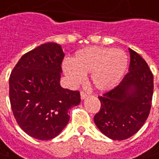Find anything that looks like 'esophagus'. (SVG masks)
<instances>
[{
  "mask_svg": "<svg viewBox=\"0 0 159 159\" xmlns=\"http://www.w3.org/2000/svg\"><path fill=\"white\" fill-rule=\"evenodd\" d=\"M80 95H81V98L82 99H84V98H86L88 97V94L86 92H84V91H83V90L80 92Z\"/></svg>",
  "mask_w": 159,
  "mask_h": 159,
  "instance_id": "1",
  "label": "esophagus"
}]
</instances>
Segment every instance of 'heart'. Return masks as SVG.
<instances>
[{"mask_svg":"<svg viewBox=\"0 0 159 159\" xmlns=\"http://www.w3.org/2000/svg\"><path fill=\"white\" fill-rule=\"evenodd\" d=\"M128 66V57L120 49L87 47L75 52L70 62L63 64L65 75L74 84L90 74V82L97 90H112L120 83Z\"/></svg>","mask_w":159,"mask_h":159,"instance_id":"obj_1","label":"heart"}]
</instances>
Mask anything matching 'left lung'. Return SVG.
Listing matches in <instances>:
<instances>
[{
    "mask_svg": "<svg viewBox=\"0 0 159 159\" xmlns=\"http://www.w3.org/2000/svg\"><path fill=\"white\" fill-rule=\"evenodd\" d=\"M129 73L112 90L98 97L101 107L94 122L112 140L128 139L137 133L150 114L153 75L144 60L129 48Z\"/></svg>",
    "mask_w": 159,
    "mask_h": 159,
    "instance_id": "1",
    "label": "left lung"
}]
</instances>
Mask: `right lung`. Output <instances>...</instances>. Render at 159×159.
Returning a JSON list of instances; mask_svg holds the SVG:
<instances>
[{"label": "right lung", "instance_id": "obj_1", "mask_svg": "<svg viewBox=\"0 0 159 159\" xmlns=\"http://www.w3.org/2000/svg\"><path fill=\"white\" fill-rule=\"evenodd\" d=\"M56 43H46L24 54L9 77V100L20 128L38 140H50L69 120V110L81 102L78 90L60 84L64 58Z\"/></svg>", "mask_w": 159, "mask_h": 159}]
</instances>
